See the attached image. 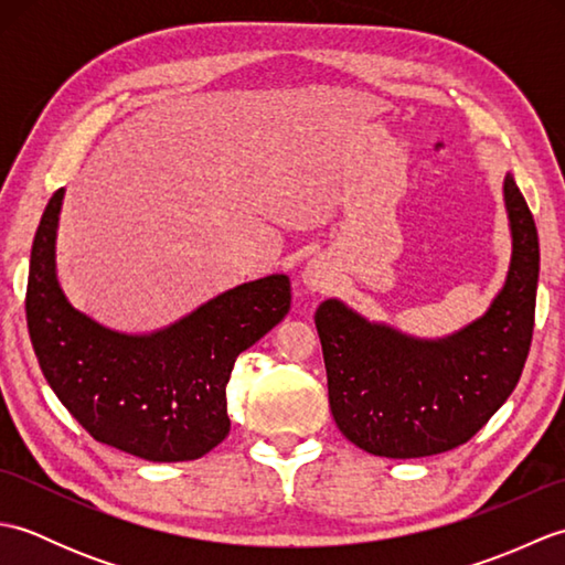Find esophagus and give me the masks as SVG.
<instances>
[{"label":"esophagus","mask_w":565,"mask_h":565,"mask_svg":"<svg viewBox=\"0 0 565 565\" xmlns=\"http://www.w3.org/2000/svg\"><path fill=\"white\" fill-rule=\"evenodd\" d=\"M332 276H334L332 264L326 257H313L303 267L301 279H303L308 291H322L332 284Z\"/></svg>","instance_id":"esophagus-1"}]
</instances>
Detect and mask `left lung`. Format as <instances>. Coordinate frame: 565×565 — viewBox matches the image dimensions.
Returning <instances> with one entry per match:
<instances>
[{
	"label": "left lung",
	"mask_w": 565,
	"mask_h": 565,
	"mask_svg": "<svg viewBox=\"0 0 565 565\" xmlns=\"http://www.w3.org/2000/svg\"><path fill=\"white\" fill-rule=\"evenodd\" d=\"M508 279L481 318L439 340L366 320L340 298L316 310L330 411L342 435L374 456L419 459L471 439L518 386L530 354L539 235L508 172Z\"/></svg>",
	"instance_id": "8db88e82"
}]
</instances>
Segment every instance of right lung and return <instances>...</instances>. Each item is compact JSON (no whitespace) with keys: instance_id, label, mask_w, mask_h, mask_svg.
<instances>
[{"instance_id":"right-lung-1","label":"right lung","mask_w":565,"mask_h":565,"mask_svg":"<svg viewBox=\"0 0 565 565\" xmlns=\"http://www.w3.org/2000/svg\"><path fill=\"white\" fill-rule=\"evenodd\" d=\"M65 189L47 201L31 247L26 322L47 386L89 435L146 461H194L231 431L225 386L239 352L291 308L271 274L211 298L172 326L118 332L67 301L55 271Z\"/></svg>"}]
</instances>
